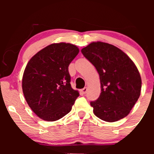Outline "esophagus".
Segmentation results:
<instances>
[{"label": "esophagus", "instance_id": "obj_1", "mask_svg": "<svg viewBox=\"0 0 154 154\" xmlns=\"http://www.w3.org/2000/svg\"><path fill=\"white\" fill-rule=\"evenodd\" d=\"M82 94H85L86 93H87V91H88V88H83V89H82Z\"/></svg>", "mask_w": 154, "mask_h": 154}]
</instances>
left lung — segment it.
Instances as JSON below:
<instances>
[{"label": "left lung", "instance_id": "8db88e82", "mask_svg": "<svg viewBox=\"0 0 154 154\" xmlns=\"http://www.w3.org/2000/svg\"><path fill=\"white\" fill-rule=\"evenodd\" d=\"M99 74L101 93L91 102L97 117L114 122L123 119L138 100L141 77L133 61L111 44L93 42L81 50Z\"/></svg>", "mask_w": 154, "mask_h": 154}]
</instances>
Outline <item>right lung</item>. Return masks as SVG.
<instances>
[{"instance_id": "1", "label": "right lung", "mask_w": 154, "mask_h": 154, "mask_svg": "<svg viewBox=\"0 0 154 154\" xmlns=\"http://www.w3.org/2000/svg\"><path fill=\"white\" fill-rule=\"evenodd\" d=\"M79 51L72 44L53 43L37 53L26 64L23 93L40 119L56 121L72 110L79 94L72 88L68 67Z\"/></svg>"}]
</instances>
